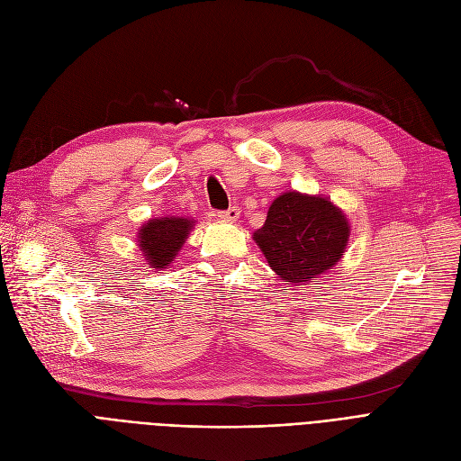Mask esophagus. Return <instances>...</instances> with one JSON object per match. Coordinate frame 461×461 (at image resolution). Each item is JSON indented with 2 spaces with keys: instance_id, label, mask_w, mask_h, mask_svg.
<instances>
[{
  "instance_id": "1",
  "label": "esophagus",
  "mask_w": 461,
  "mask_h": 461,
  "mask_svg": "<svg viewBox=\"0 0 461 461\" xmlns=\"http://www.w3.org/2000/svg\"><path fill=\"white\" fill-rule=\"evenodd\" d=\"M218 216H221L224 222H237L239 216H240V209L239 207H230L228 211H222Z\"/></svg>"
}]
</instances>
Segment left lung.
<instances>
[{"label": "left lung", "instance_id": "left-lung-1", "mask_svg": "<svg viewBox=\"0 0 461 461\" xmlns=\"http://www.w3.org/2000/svg\"><path fill=\"white\" fill-rule=\"evenodd\" d=\"M349 233L348 214L329 198L287 190L252 239L282 282L308 285L344 258Z\"/></svg>", "mask_w": 461, "mask_h": 461}]
</instances>
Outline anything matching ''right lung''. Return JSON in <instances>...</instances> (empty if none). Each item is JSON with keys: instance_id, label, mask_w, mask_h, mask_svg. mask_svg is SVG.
I'll return each instance as SVG.
<instances>
[{"instance_id": "1", "label": "right lung", "mask_w": 461, "mask_h": 461, "mask_svg": "<svg viewBox=\"0 0 461 461\" xmlns=\"http://www.w3.org/2000/svg\"><path fill=\"white\" fill-rule=\"evenodd\" d=\"M194 226L196 222L188 216H155L140 226L136 243L153 271H164L174 263Z\"/></svg>"}]
</instances>
